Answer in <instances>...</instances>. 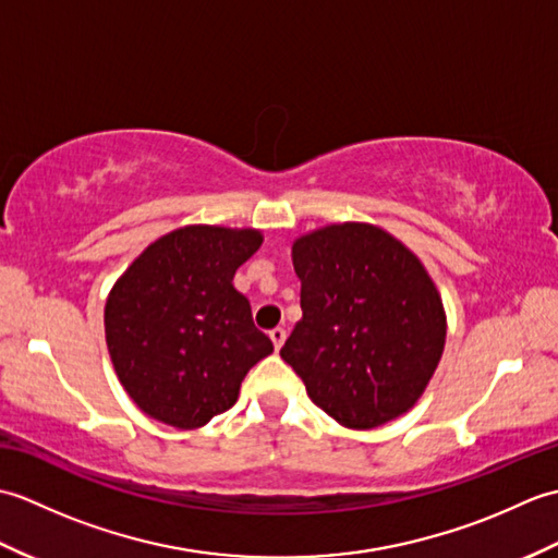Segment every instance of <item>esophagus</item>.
Wrapping results in <instances>:
<instances>
[{
	"mask_svg": "<svg viewBox=\"0 0 558 558\" xmlns=\"http://www.w3.org/2000/svg\"><path fill=\"white\" fill-rule=\"evenodd\" d=\"M270 340H272V348H276V350H280L282 348V342H286V338H288V333H286V328H272L270 330Z\"/></svg>",
	"mask_w": 558,
	"mask_h": 558,
	"instance_id": "obj_1",
	"label": "esophagus"
}]
</instances>
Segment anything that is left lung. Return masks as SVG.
I'll return each instance as SVG.
<instances>
[{"mask_svg":"<svg viewBox=\"0 0 558 558\" xmlns=\"http://www.w3.org/2000/svg\"><path fill=\"white\" fill-rule=\"evenodd\" d=\"M302 322L280 350L314 405L348 429H374L424 393L446 345L429 272L369 222L326 225L292 244Z\"/></svg>","mask_w":558,"mask_h":558,"instance_id":"obj_1","label":"left lung"}]
</instances>
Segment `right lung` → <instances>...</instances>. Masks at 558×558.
Masks as SVG:
<instances>
[{"mask_svg":"<svg viewBox=\"0 0 558 558\" xmlns=\"http://www.w3.org/2000/svg\"><path fill=\"white\" fill-rule=\"evenodd\" d=\"M264 234L186 225L148 244L114 282L105 340L124 390L148 417L198 429L230 410L246 372L272 352L232 278Z\"/></svg>","mask_w":558,"mask_h":558,"instance_id":"1","label":"right lung"}]
</instances>
